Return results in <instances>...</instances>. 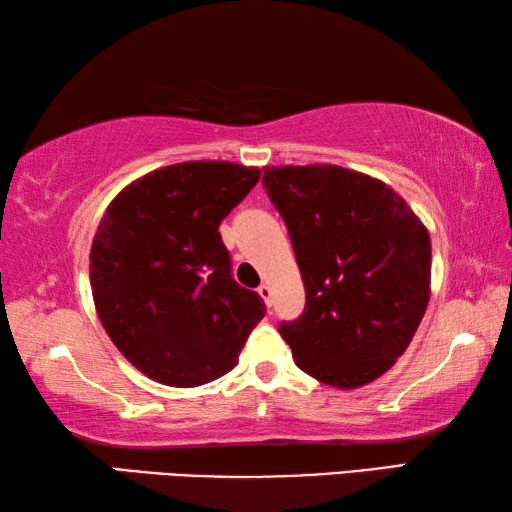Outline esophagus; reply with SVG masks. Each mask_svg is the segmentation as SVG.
Wrapping results in <instances>:
<instances>
[{
	"mask_svg": "<svg viewBox=\"0 0 512 512\" xmlns=\"http://www.w3.org/2000/svg\"><path fill=\"white\" fill-rule=\"evenodd\" d=\"M257 293H259V296H262V300L266 302V305H268V307H271V305H273V289H271V287H268V284H262V287H259V289H257Z\"/></svg>",
	"mask_w": 512,
	"mask_h": 512,
	"instance_id": "34e87169",
	"label": "esophagus"
}]
</instances>
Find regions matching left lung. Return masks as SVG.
Wrapping results in <instances>:
<instances>
[{
  "label": "left lung",
  "instance_id": "left-lung-1",
  "mask_svg": "<svg viewBox=\"0 0 512 512\" xmlns=\"http://www.w3.org/2000/svg\"><path fill=\"white\" fill-rule=\"evenodd\" d=\"M262 183L305 282V311L280 325L296 366L341 391L370 384L427 311L429 230L395 189L336 164L264 167Z\"/></svg>",
  "mask_w": 512,
  "mask_h": 512
}]
</instances>
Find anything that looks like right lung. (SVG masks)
Instances as JSON below:
<instances>
[{
  "label": "right lung",
  "mask_w": 512,
  "mask_h": 512,
  "mask_svg": "<svg viewBox=\"0 0 512 512\" xmlns=\"http://www.w3.org/2000/svg\"><path fill=\"white\" fill-rule=\"evenodd\" d=\"M262 173L221 160L169 164L112 198L92 239L90 284L103 329L153 381L194 388L239 363L264 318L239 287L219 225Z\"/></svg>",
  "instance_id": "add662e5"
}]
</instances>
